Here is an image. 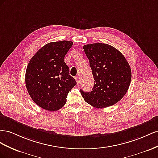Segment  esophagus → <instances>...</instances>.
<instances>
[{"instance_id": "obj_1", "label": "esophagus", "mask_w": 158, "mask_h": 158, "mask_svg": "<svg viewBox=\"0 0 158 158\" xmlns=\"http://www.w3.org/2000/svg\"><path fill=\"white\" fill-rule=\"evenodd\" d=\"M75 80H76V81H77V84H79V77H77H77H75Z\"/></svg>"}]
</instances>
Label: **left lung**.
I'll return each instance as SVG.
<instances>
[{
	"label": "left lung",
	"mask_w": 158,
	"mask_h": 158,
	"mask_svg": "<svg viewBox=\"0 0 158 158\" xmlns=\"http://www.w3.org/2000/svg\"><path fill=\"white\" fill-rule=\"evenodd\" d=\"M83 49L94 79L91 92L81 90L85 101L98 109L114 105L125 95L131 81L127 60L118 49L106 44L85 45Z\"/></svg>",
	"instance_id": "1"
}]
</instances>
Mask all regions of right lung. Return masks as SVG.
<instances>
[{"mask_svg": "<svg viewBox=\"0 0 158 158\" xmlns=\"http://www.w3.org/2000/svg\"><path fill=\"white\" fill-rule=\"evenodd\" d=\"M73 44L67 40L48 43L35 53L27 66L26 89L35 104L45 110L60 109L77 84L64 61Z\"/></svg>", "mask_w": 158, "mask_h": 158, "instance_id": "right-lung-1", "label": "right lung"}]
</instances>
